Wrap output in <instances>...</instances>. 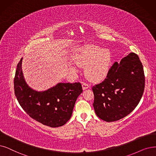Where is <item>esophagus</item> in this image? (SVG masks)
I'll use <instances>...</instances> for the list:
<instances>
[{"instance_id":"obj_1","label":"esophagus","mask_w":156,"mask_h":156,"mask_svg":"<svg viewBox=\"0 0 156 156\" xmlns=\"http://www.w3.org/2000/svg\"><path fill=\"white\" fill-rule=\"evenodd\" d=\"M82 87H83V90H86V89H88V88H90V86H89V84H87V83H83V84H82Z\"/></svg>"}]
</instances>
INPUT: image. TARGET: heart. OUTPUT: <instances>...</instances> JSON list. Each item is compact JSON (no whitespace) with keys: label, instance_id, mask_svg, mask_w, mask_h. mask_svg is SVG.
<instances>
[{"label":"heart","instance_id":"heart-1","mask_svg":"<svg viewBox=\"0 0 156 156\" xmlns=\"http://www.w3.org/2000/svg\"><path fill=\"white\" fill-rule=\"evenodd\" d=\"M80 67H86V76L91 81L98 82L106 77L109 71L111 61L110 51L101 49L93 45H86L79 49L74 59ZM71 70L77 72L76 67L71 66Z\"/></svg>","mask_w":156,"mask_h":156}]
</instances>
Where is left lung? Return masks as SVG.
<instances>
[{"label": "left lung", "mask_w": 156, "mask_h": 156, "mask_svg": "<svg viewBox=\"0 0 156 156\" xmlns=\"http://www.w3.org/2000/svg\"><path fill=\"white\" fill-rule=\"evenodd\" d=\"M145 89L141 62L135 53L115 62L101 83L92 87L96 115L105 122L127 116L139 104Z\"/></svg>", "instance_id": "1"}]
</instances>
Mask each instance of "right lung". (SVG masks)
Here are the masks:
<instances>
[{"label": "right lung", "instance_id": "right-lung-1", "mask_svg": "<svg viewBox=\"0 0 156 156\" xmlns=\"http://www.w3.org/2000/svg\"><path fill=\"white\" fill-rule=\"evenodd\" d=\"M22 58L14 78L15 94L22 109L34 120L51 127H61L70 120L75 103L83 92L80 83H58L43 91L27 84L22 70Z\"/></svg>", "mask_w": 156, "mask_h": 156}]
</instances>
